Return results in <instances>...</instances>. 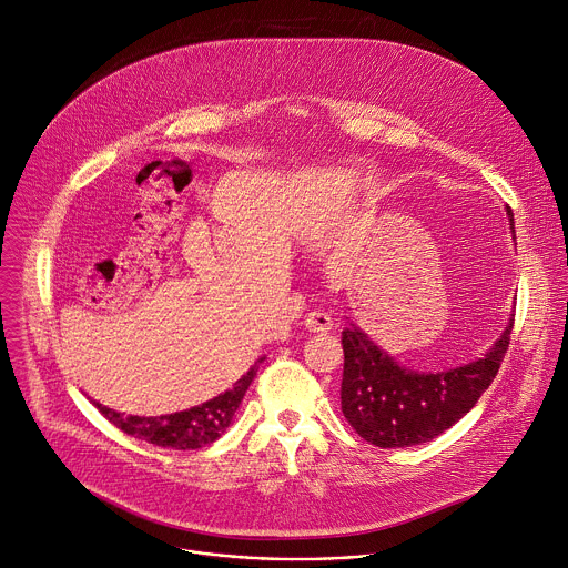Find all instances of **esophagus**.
I'll list each match as a JSON object with an SVG mask.
<instances>
[{"label":"esophagus","mask_w":568,"mask_h":568,"mask_svg":"<svg viewBox=\"0 0 568 568\" xmlns=\"http://www.w3.org/2000/svg\"><path fill=\"white\" fill-rule=\"evenodd\" d=\"M303 325H305V329H310V332H329L332 325H334V321H332V316H329L327 312L314 310V312H310V314L305 316Z\"/></svg>","instance_id":"obj_1"}]
</instances>
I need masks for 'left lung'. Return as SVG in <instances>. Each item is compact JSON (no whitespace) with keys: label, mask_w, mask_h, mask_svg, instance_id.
I'll return each mask as SVG.
<instances>
[{"label":"left lung","mask_w":568,"mask_h":568,"mask_svg":"<svg viewBox=\"0 0 568 568\" xmlns=\"http://www.w3.org/2000/svg\"><path fill=\"white\" fill-rule=\"evenodd\" d=\"M510 230L513 212L506 210ZM513 314L490 349L470 363L419 372L395 361L361 327L343 329L341 410L349 426L379 448L419 446L455 426L493 384L508 349Z\"/></svg>","instance_id":"obj_1"}]
</instances>
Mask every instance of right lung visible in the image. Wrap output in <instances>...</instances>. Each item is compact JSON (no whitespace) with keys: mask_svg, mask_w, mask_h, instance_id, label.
Returning a JSON list of instances; mask_svg holds the SVG:
<instances>
[{"mask_svg":"<svg viewBox=\"0 0 568 568\" xmlns=\"http://www.w3.org/2000/svg\"><path fill=\"white\" fill-rule=\"evenodd\" d=\"M263 358H258L261 363ZM256 365L243 374L241 379L225 393H221L219 397H214L212 402L189 408L182 413H173V415H162V417H124L122 413H115L102 404H95V408L113 424L118 426L122 433L135 437V439H144L153 446H162V448H175V450H196L203 448L212 442H216L232 424L234 413L239 410L254 374H256Z\"/></svg>","mask_w":568,"mask_h":568,"instance_id":"right-lung-1","label":"right lung"}]
</instances>
